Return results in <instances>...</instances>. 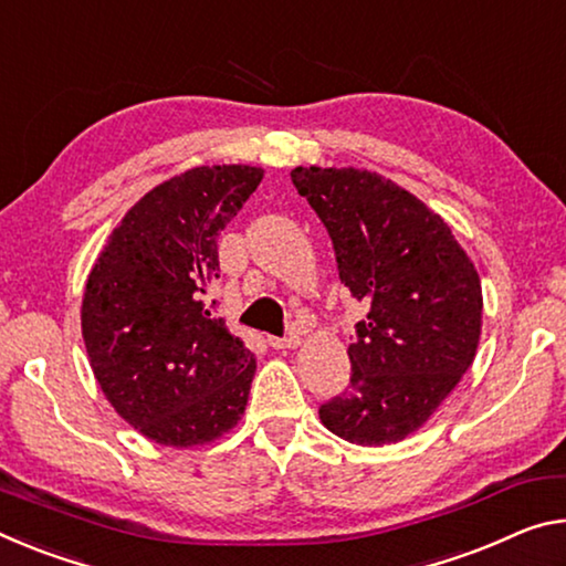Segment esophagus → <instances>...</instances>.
<instances>
[{"instance_id":"obj_1","label":"esophagus","mask_w":566,"mask_h":566,"mask_svg":"<svg viewBox=\"0 0 566 566\" xmlns=\"http://www.w3.org/2000/svg\"><path fill=\"white\" fill-rule=\"evenodd\" d=\"M266 343L272 345L274 349L297 347V345H300V335H297V332H290V335H284V337H266Z\"/></svg>"}]
</instances>
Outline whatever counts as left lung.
Returning a JSON list of instances; mask_svg holds the SVG:
<instances>
[{
	"label": "left lung",
	"instance_id": "obj_1",
	"mask_svg": "<svg viewBox=\"0 0 566 566\" xmlns=\"http://www.w3.org/2000/svg\"><path fill=\"white\" fill-rule=\"evenodd\" d=\"M325 223L349 294L367 304L347 347L345 392L319 406L332 433L385 446L426 423L469 370L481 335V282L448 223L388 178L360 168H294Z\"/></svg>",
	"mask_w": 566,
	"mask_h": 566
}]
</instances>
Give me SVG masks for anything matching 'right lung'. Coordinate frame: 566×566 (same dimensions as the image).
<instances>
[{
    "mask_svg": "<svg viewBox=\"0 0 566 566\" xmlns=\"http://www.w3.org/2000/svg\"><path fill=\"white\" fill-rule=\"evenodd\" d=\"M262 176L254 166H201L168 178L125 213L87 276L90 367L150 441H213L244 412L254 357L206 292L219 280V231Z\"/></svg>",
    "mask_w": 566,
    "mask_h": 566,
    "instance_id": "1",
    "label": "right lung"
}]
</instances>
